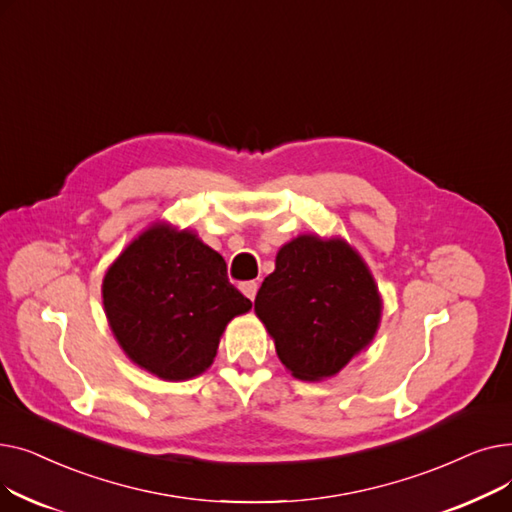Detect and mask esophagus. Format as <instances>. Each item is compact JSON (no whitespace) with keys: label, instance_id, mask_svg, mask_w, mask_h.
<instances>
[{"label":"esophagus","instance_id":"esophagus-1","mask_svg":"<svg viewBox=\"0 0 512 512\" xmlns=\"http://www.w3.org/2000/svg\"><path fill=\"white\" fill-rule=\"evenodd\" d=\"M257 288H259V284L257 282H245V284H242L240 286V290L242 292H245L247 294V297L253 301L255 299V294H257Z\"/></svg>","mask_w":512,"mask_h":512}]
</instances>
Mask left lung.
Listing matches in <instances>:
<instances>
[{"label": "left lung", "instance_id": "1", "mask_svg": "<svg viewBox=\"0 0 512 512\" xmlns=\"http://www.w3.org/2000/svg\"><path fill=\"white\" fill-rule=\"evenodd\" d=\"M255 313L294 378H332L373 340L382 299L365 261L340 238L301 234L278 251Z\"/></svg>", "mask_w": 512, "mask_h": 512}]
</instances>
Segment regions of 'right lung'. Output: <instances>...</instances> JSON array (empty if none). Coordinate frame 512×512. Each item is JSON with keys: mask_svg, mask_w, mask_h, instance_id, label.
I'll return each instance as SVG.
<instances>
[{"mask_svg": "<svg viewBox=\"0 0 512 512\" xmlns=\"http://www.w3.org/2000/svg\"><path fill=\"white\" fill-rule=\"evenodd\" d=\"M101 292L122 351L168 382L203 373L228 321L253 305L230 284L220 253L170 224L134 238L110 265Z\"/></svg>", "mask_w": 512, "mask_h": 512, "instance_id": "right-lung-1", "label": "right lung"}]
</instances>
